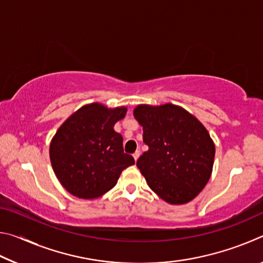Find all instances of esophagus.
I'll list each match as a JSON object with an SVG mask.
<instances>
[{
  "label": "esophagus",
  "mask_w": 263,
  "mask_h": 263,
  "mask_svg": "<svg viewBox=\"0 0 263 263\" xmlns=\"http://www.w3.org/2000/svg\"><path fill=\"white\" fill-rule=\"evenodd\" d=\"M139 157H140V151H136V153L133 154V158H135L136 161L138 159H139Z\"/></svg>",
  "instance_id": "esophagus-1"
}]
</instances>
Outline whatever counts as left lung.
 I'll list each match as a JSON object with an SVG mask.
<instances>
[{
	"mask_svg": "<svg viewBox=\"0 0 263 263\" xmlns=\"http://www.w3.org/2000/svg\"><path fill=\"white\" fill-rule=\"evenodd\" d=\"M133 116L148 146L137 167L149 188L174 205L193 201L210 180L215 160V144L205 126L172 103L139 104Z\"/></svg>",
	"mask_w": 263,
	"mask_h": 263,
	"instance_id": "obj_1",
	"label": "left lung"
}]
</instances>
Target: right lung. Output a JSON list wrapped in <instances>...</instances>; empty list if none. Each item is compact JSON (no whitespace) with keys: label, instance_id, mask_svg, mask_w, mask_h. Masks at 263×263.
Returning a JSON list of instances; mask_svg holds the SVG:
<instances>
[{"label":"right lung","instance_id":"add662e5","mask_svg":"<svg viewBox=\"0 0 263 263\" xmlns=\"http://www.w3.org/2000/svg\"><path fill=\"white\" fill-rule=\"evenodd\" d=\"M126 106L83 105L58 128L50 144L54 174L69 194L92 199L112 189L122 172L135 164L124 153L123 137L114 130Z\"/></svg>","mask_w":263,"mask_h":263}]
</instances>
